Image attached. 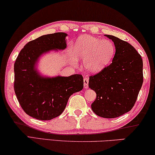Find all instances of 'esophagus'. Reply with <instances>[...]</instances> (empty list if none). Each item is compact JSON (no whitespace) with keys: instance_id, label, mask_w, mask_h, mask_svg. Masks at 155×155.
<instances>
[{"instance_id":"esophagus-1","label":"esophagus","mask_w":155,"mask_h":155,"mask_svg":"<svg viewBox=\"0 0 155 155\" xmlns=\"http://www.w3.org/2000/svg\"><path fill=\"white\" fill-rule=\"evenodd\" d=\"M84 88H88V78H84Z\"/></svg>"}]
</instances>
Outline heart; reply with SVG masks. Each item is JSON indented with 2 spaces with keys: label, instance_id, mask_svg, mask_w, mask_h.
I'll return each mask as SVG.
<instances>
[{
  "label": "heart",
  "instance_id": "heart-1",
  "mask_svg": "<svg viewBox=\"0 0 155 155\" xmlns=\"http://www.w3.org/2000/svg\"><path fill=\"white\" fill-rule=\"evenodd\" d=\"M71 53L70 60L77 64L78 59L84 61L85 69L89 73L97 74L103 70L112 61L114 55V45L108 40L91 36H83L78 38Z\"/></svg>",
  "mask_w": 155,
  "mask_h": 155
}]
</instances>
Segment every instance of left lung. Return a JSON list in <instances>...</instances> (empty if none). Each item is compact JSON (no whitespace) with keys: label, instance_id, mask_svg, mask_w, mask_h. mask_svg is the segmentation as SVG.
Masks as SVG:
<instances>
[{"label":"left lung","instance_id":"obj_1","mask_svg":"<svg viewBox=\"0 0 155 155\" xmlns=\"http://www.w3.org/2000/svg\"><path fill=\"white\" fill-rule=\"evenodd\" d=\"M115 46L112 62L89 77V88L96 93L91 104L93 112L103 118L120 117L134 106L143 82V60L130 43L112 35H104Z\"/></svg>","mask_w":155,"mask_h":155}]
</instances>
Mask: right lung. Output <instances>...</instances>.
<instances>
[{
  "instance_id": "1",
  "label": "right lung",
  "mask_w": 155,
  "mask_h": 155,
  "mask_svg": "<svg viewBox=\"0 0 155 155\" xmlns=\"http://www.w3.org/2000/svg\"><path fill=\"white\" fill-rule=\"evenodd\" d=\"M64 32L43 35L29 41L19 52L14 64V89L21 108L38 120H51L64 110L69 97L84 88L81 74L43 77L36 69L39 58L67 48Z\"/></svg>"
}]
</instances>
